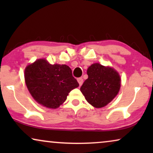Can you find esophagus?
<instances>
[{"instance_id": "34e87169", "label": "esophagus", "mask_w": 153, "mask_h": 153, "mask_svg": "<svg viewBox=\"0 0 153 153\" xmlns=\"http://www.w3.org/2000/svg\"><path fill=\"white\" fill-rule=\"evenodd\" d=\"M77 81H78V83H79V84L80 85H81L83 84V79L82 78H78L77 79Z\"/></svg>"}]
</instances>
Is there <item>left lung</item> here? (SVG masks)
Listing matches in <instances>:
<instances>
[{
    "mask_svg": "<svg viewBox=\"0 0 153 153\" xmlns=\"http://www.w3.org/2000/svg\"><path fill=\"white\" fill-rule=\"evenodd\" d=\"M88 76L81 91L89 104L102 108L112 101L120 91L121 79L118 72L111 67L94 63L88 68Z\"/></svg>",
    "mask_w": 153,
    "mask_h": 153,
    "instance_id": "obj_1",
    "label": "left lung"
}]
</instances>
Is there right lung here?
<instances>
[{
	"mask_svg": "<svg viewBox=\"0 0 153 153\" xmlns=\"http://www.w3.org/2000/svg\"><path fill=\"white\" fill-rule=\"evenodd\" d=\"M24 78L35 101L49 108L59 107L69 93L79 85L70 67L51 65L46 59H38L28 65L25 69Z\"/></svg>",
	"mask_w": 153,
	"mask_h": 153,
	"instance_id": "add662e5",
	"label": "right lung"
}]
</instances>
